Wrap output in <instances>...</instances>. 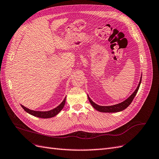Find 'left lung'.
<instances>
[{
	"instance_id": "8db88e82",
	"label": "left lung",
	"mask_w": 159,
	"mask_h": 159,
	"mask_svg": "<svg viewBox=\"0 0 159 159\" xmlns=\"http://www.w3.org/2000/svg\"><path fill=\"white\" fill-rule=\"evenodd\" d=\"M141 78H142V77H141L140 81H139V84L137 86V89H135V91H134V92L131 94V95L130 96L129 98H128L126 100H125L124 102L120 103L114 105H111V106H101V105H98L96 103H95L93 101L90 99V98L88 95V99L90 103L91 104V105L93 107V108L95 109L96 110H98V111L103 112V113H115V112L121 111L125 109L129 106V105L131 103L134 98L135 97V95L139 90V87H140V84L141 83Z\"/></svg>"
}]
</instances>
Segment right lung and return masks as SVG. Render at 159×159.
<instances>
[{"label":"right lung","mask_w":159,"mask_h":159,"mask_svg":"<svg viewBox=\"0 0 159 159\" xmlns=\"http://www.w3.org/2000/svg\"><path fill=\"white\" fill-rule=\"evenodd\" d=\"M66 98H65L63 102H62L57 107L53 109L50 111H38L31 110V109H29L25 107V106H23V105H21V107L24 109V110H25L26 112L33 115V116L40 117V118H44V119L51 118V117L56 116V115L58 114L60 112V111L63 109L64 105H65V103H66Z\"/></svg>","instance_id":"obj_1"}]
</instances>
